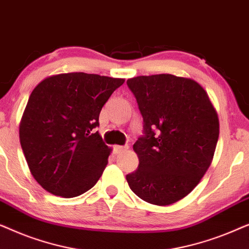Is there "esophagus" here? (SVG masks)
<instances>
[{"label":"esophagus","mask_w":249,"mask_h":249,"mask_svg":"<svg viewBox=\"0 0 249 249\" xmlns=\"http://www.w3.org/2000/svg\"><path fill=\"white\" fill-rule=\"evenodd\" d=\"M128 149V146H120V145H115L113 151L115 154H120V153H124Z\"/></svg>","instance_id":"obj_1"}]
</instances>
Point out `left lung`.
Segmentation results:
<instances>
[{
	"label": "left lung",
	"instance_id": "left-lung-1",
	"mask_svg": "<svg viewBox=\"0 0 249 249\" xmlns=\"http://www.w3.org/2000/svg\"><path fill=\"white\" fill-rule=\"evenodd\" d=\"M144 121L134 144L138 169L125 176L145 202L165 206L188 195L212 162L219 118L195 80L162 73L127 80Z\"/></svg>",
	"mask_w": 249,
	"mask_h": 249
}]
</instances>
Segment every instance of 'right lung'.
<instances>
[{"label": "right lung", "instance_id": "obj_1", "mask_svg": "<svg viewBox=\"0 0 249 249\" xmlns=\"http://www.w3.org/2000/svg\"><path fill=\"white\" fill-rule=\"evenodd\" d=\"M124 79L71 72L46 78L30 94L19 137L30 172L64 198L98 181L111 148L95 131L102 107Z\"/></svg>", "mask_w": 249, "mask_h": 249}]
</instances>
